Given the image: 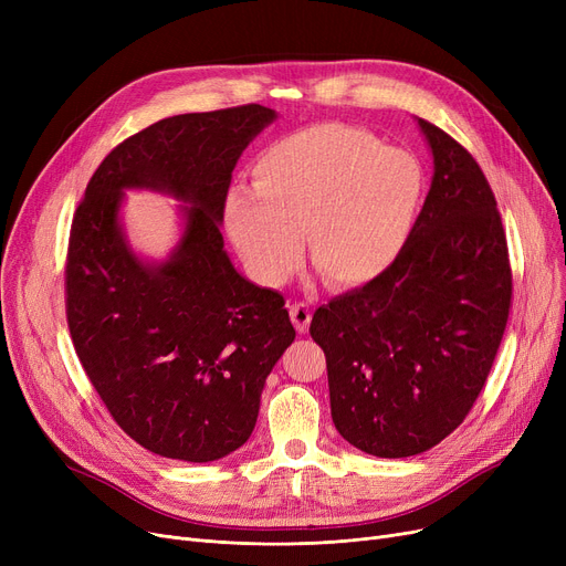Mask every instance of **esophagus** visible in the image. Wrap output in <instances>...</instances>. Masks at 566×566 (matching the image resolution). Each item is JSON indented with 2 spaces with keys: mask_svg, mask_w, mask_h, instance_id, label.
<instances>
[{
  "mask_svg": "<svg viewBox=\"0 0 566 566\" xmlns=\"http://www.w3.org/2000/svg\"><path fill=\"white\" fill-rule=\"evenodd\" d=\"M289 316H291V323L295 325V331H298L301 335L307 333L310 321H312V310L305 303L289 305Z\"/></svg>",
  "mask_w": 566,
  "mask_h": 566,
  "instance_id": "obj_1",
  "label": "esophagus"
}]
</instances>
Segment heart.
<instances>
[{
	"label": "heart",
	"mask_w": 566,
	"mask_h": 566,
	"mask_svg": "<svg viewBox=\"0 0 566 566\" xmlns=\"http://www.w3.org/2000/svg\"><path fill=\"white\" fill-rule=\"evenodd\" d=\"M254 190L227 197L231 243L265 284H282L303 256L337 289L380 277L401 254L422 199V171L369 130L321 124L268 144Z\"/></svg>",
	"instance_id": "1"
}]
</instances>
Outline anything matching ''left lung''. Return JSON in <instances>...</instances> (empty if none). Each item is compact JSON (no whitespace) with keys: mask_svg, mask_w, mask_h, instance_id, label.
<instances>
[{"mask_svg":"<svg viewBox=\"0 0 566 566\" xmlns=\"http://www.w3.org/2000/svg\"><path fill=\"white\" fill-rule=\"evenodd\" d=\"M433 181L395 263L314 312L331 410L353 448L422 454L478 401L512 310V265L495 195L452 135L420 118Z\"/></svg>","mask_w":566,"mask_h":566,"instance_id":"1","label":"left lung"}]
</instances>
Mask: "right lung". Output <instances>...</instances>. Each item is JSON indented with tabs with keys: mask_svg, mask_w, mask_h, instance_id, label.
I'll use <instances>...</instances> for the list:
<instances>
[{
	"mask_svg": "<svg viewBox=\"0 0 566 566\" xmlns=\"http://www.w3.org/2000/svg\"><path fill=\"white\" fill-rule=\"evenodd\" d=\"M273 118L256 103L163 118L112 148L75 208L71 339L114 422L154 454L206 463L241 448L265 376L295 339L284 295L238 275L220 233L235 160ZM124 187L193 203L167 264L127 250L115 222Z\"/></svg>",
	"mask_w": 566,
	"mask_h": 566,
	"instance_id": "obj_1",
	"label": "right lung"
}]
</instances>
